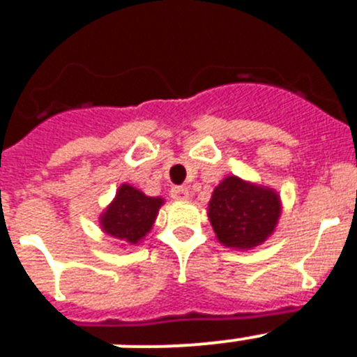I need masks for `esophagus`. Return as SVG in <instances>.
I'll return each mask as SVG.
<instances>
[{"label": "esophagus", "instance_id": "1", "mask_svg": "<svg viewBox=\"0 0 357 357\" xmlns=\"http://www.w3.org/2000/svg\"><path fill=\"white\" fill-rule=\"evenodd\" d=\"M172 198L173 200H188L189 189L182 188V185H175V188L172 189Z\"/></svg>", "mask_w": 357, "mask_h": 357}]
</instances>
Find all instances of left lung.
Here are the masks:
<instances>
[{"label":"left lung","mask_w":357,"mask_h":357,"mask_svg":"<svg viewBox=\"0 0 357 357\" xmlns=\"http://www.w3.org/2000/svg\"><path fill=\"white\" fill-rule=\"evenodd\" d=\"M280 214L276 192L237 176H227L214 189L208 204V219L219 243L238 250L264 243L274 231Z\"/></svg>","instance_id":"obj_1"}]
</instances>
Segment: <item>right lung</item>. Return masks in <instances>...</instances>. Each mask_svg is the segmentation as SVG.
<instances>
[{"label": "right lung", "instance_id": "obj_1", "mask_svg": "<svg viewBox=\"0 0 357 357\" xmlns=\"http://www.w3.org/2000/svg\"><path fill=\"white\" fill-rule=\"evenodd\" d=\"M161 205V198L145 196L132 185L123 184L100 218V225L111 237L138 244L152 228Z\"/></svg>", "mask_w": 357, "mask_h": 357}]
</instances>
